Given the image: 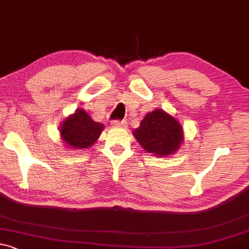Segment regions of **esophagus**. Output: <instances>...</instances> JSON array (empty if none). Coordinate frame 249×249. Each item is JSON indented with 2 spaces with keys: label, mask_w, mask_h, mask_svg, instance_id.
<instances>
[{
  "label": "esophagus",
  "mask_w": 249,
  "mask_h": 249,
  "mask_svg": "<svg viewBox=\"0 0 249 249\" xmlns=\"http://www.w3.org/2000/svg\"><path fill=\"white\" fill-rule=\"evenodd\" d=\"M114 125H117V127H127V121H124V120H116V121H114Z\"/></svg>",
  "instance_id": "esophagus-1"
}]
</instances>
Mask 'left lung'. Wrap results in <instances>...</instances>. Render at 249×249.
I'll return each mask as SVG.
<instances>
[{"instance_id": "1", "label": "left lung", "mask_w": 249, "mask_h": 249, "mask_svg": "<svg viewBox=\"0 0 249 249\" xmlns=\"http://www.w3.org/2000/svg\"><path fill=\"white\" fill-rule=\"evenodd\" d=\"M133 134L146 152L159 157L175 153L183 141L181 125L161 109L147 114Z\"/></svg>"}]
</instances>
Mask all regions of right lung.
<instances>
[{
  "instance_id": "right-lung-1",
  "label": "right lung",
  "mask_w": 249,
  "mask_h": 249,
  "mask_svg": "<svg viewBox=\"0 0 249 249\" xmlns=\"http://www.w3.org/2000/svg\"><path fill=\"white\" fill-rule=\"evenodd\" d=\"M104 125L95 122L84 110L78 109L65 120L60 127L63 140L72 148H89L97 140Z\"/></svg>"
}]
</instances>
